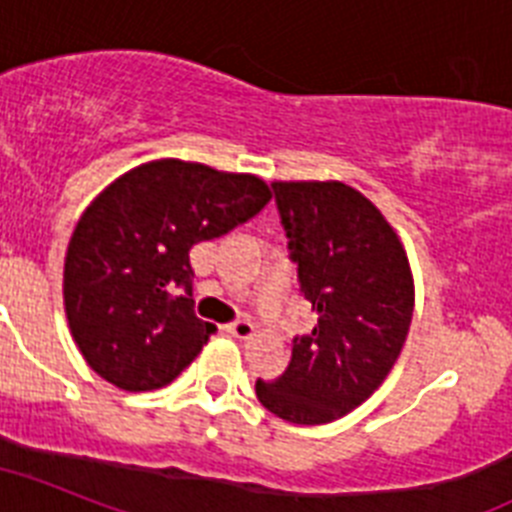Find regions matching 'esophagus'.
Masks as SVG:
<instances>
[{"label": "esophagus", "instance_id": "1", "mask_svg": "<svg viewBox=\"0 0 512 512\" xmlns=\"http://www.w3.org/2000/svg\"><path fill=\"white\" fill-rule=\"evenodd\" d=\"M226 330H229L231 336L239 338V341H247V338L255 336V325L249 320H236L231 322V325H226Z\"/></svg>", "mask_w": 512, "mask_h": 512}]
</instances>
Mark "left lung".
Segmentation results:
<instances>
[{
	"label": "left lung",
	"mask_w": 512,
	"mask_h": 512,
	"mask_svg": "<svg viewBox=\"0 0 512 512\" xmlns=\"http://www.w3.org/2000/svg\"><path fill=\"white\" fill-rule=\"evenodd\" d=\"M278 213L317 312L289 367L255 393L291 424H330L362 406L401 356L414 315V273L401 236L349 184L273 182Z\"/></svg>",
	"instance_id": "1"
}]
</instances>
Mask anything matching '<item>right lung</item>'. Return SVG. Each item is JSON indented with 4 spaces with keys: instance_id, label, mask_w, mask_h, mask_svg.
Segmentation results:
<instances>
[{
    "instance_id": "obj_1",
    "label": "right lung",
    "mask_w": 512,
    "mask_h": 512,
    "mask_svg": "<svg viewBox=\"0 0 512 512\" xmlns=\"http://www.w3.org/2000/svg\"><path fill=\"white\" fill-rule=\"evenodd\" d=\"M255 174L156 158L124 171L77 221L64 255V312L88 367L145 393L192 364L213 322L192 312L190 249L270 203ZM174 285L185 294L171 297Z\"/></svg>"
}]
</instances>
